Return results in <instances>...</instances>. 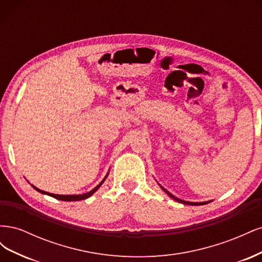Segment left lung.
<instances>
[{"instance_id": "left-lung-1", "label": "left lung", "mask_w": 262, "mask_h": 262, "mask_svg": "<svg viewBox=\"0 0 262 262\" xmlns=\"http://www.w3.org/2000/svg\"><path fill=\"white\" fill-rule=\"evenodd\" d=\"M158 184V182H157ZM158 186H160L162 189H163V191L164 192H166L167 193L172 200H175V201H177V202H180V203H182V204H188V205H203V204H207V203H210V202H212V200H209V201H203V202H190V201H185V200H181V199H179V198H177V196H175L173 194H171L168 190H166L163 186H161L160 184H158Z\"/></svg>"}]
</instances>
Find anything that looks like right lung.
<instances>
[{
    "label": "right lung",
    "instance_id": "obj_1",
    "mask_svg": "<svg viewBox=\"0 0 262 262\" xmlns=\"http://www.w3.org/2000/svg\"><path fill=\"white\" fill-rule=\"evenodd\" d=\"M108 175H109V171L106 173V176L104 177V179H102L96 187H95L94 189H92L91 191L86 192V193H82V194H54V193H50V192L43 191V190L38 189V188L35 187L34 185H31V187H33L35 190H37L38 192H40V193H42V194L50 195V196L54 198V199L62 200V201H80V200H85V199H87V198H90L91 195H93L95 192H96L97 190L99 189V187H100L102 184H104V181L106 180V178L108 177ZM28 182H29V181H28Z\"/></svg>",
    "mask_w": 262,
    "mask_h": 262
}]
</instances>
